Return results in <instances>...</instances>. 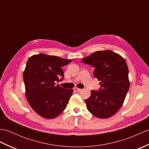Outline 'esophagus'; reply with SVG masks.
I'll use <instances>...</instances> for the list:
<instances>
[{"instance_id": "34e87169", "label": "esophagus", "mask_w": 149, "mask_h": 149, "mask_svg": "<svg viewBox=\"0 0 149 149\" xmlns=\"http://www.w3.org/2000/svg\"><path fill=\"white\" fill-rule=\"evenodd\" d=\"M77 92L80 93V92H81L82 91V89H79V88H77Z\"/></svg>"}]
</instances>
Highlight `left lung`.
Masks as SVG:
<instances>
[{
  "label": "left lung",
  "mask_w": 149,
  "mask_h": 149,
  "mask_svg": "<svg viewBox=\"0 0 149 149\" xmlns=\"http://www.w3.org/2000/svg\"><path fill=\"white\" fill-rule=\"evenodd\" d=\"M81 61L95 67L94 75L101 86L85 100L88 110L100 119L112 117L123 105L130 88L126 60L111 50H104L95 51Z\"/></svg>",
  "instance_id": "obj_1"
}]
</instances>
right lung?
Returning <instances> with one entry per match:
<instances>
[{
	"instance_id": "right-lung-1",
	"label": "right lung",
	"mask_w": 149,
	"mask_h": 149,
	"mask_svg": "<svg viewBox=\"0 0 149 149\" xmlns=\"http://www.w3.org/2000/svg\"><path fill=\"white\" fill-rule=\"evenodd\" d=\"M72 61L44 53L34 54L26 62L23 72L25 95L38 115L54 119L64 111L73 89H63L56 82L64 76L61 67Z\"/></svg>"
}]
</instances>
